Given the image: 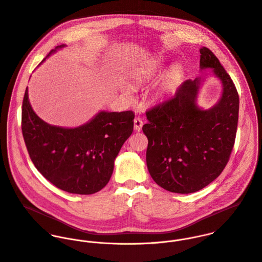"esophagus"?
Instances as JSON below:
<instances>
[{
    "instance_id": "esophagus-1",
    "label": "esophagus",
    "mask_w": 262,
    "mask_h": 262,
    "mask_svg": "<svg viewBox=\"0 0 262 262\" xmlns=\"http://www.w3.org/2000/svg\"><path fill=\"white\" fill-rule=\"evenodd\" d=\"M143 126V120L140 117H136L134 119V128L136 132H141Z\"/></svg>"
}]
</instances>
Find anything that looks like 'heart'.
Here are the masks:
<instances>
[{"instance_id":"obj_1","label":"heart","mask_w":262,"mask_h":262,"mask_svg":"<svg viewBox=\"0 0 262 262\" xmlns=\"http://www.w3.org/2000/svg\"><path fill=\"white\" fill-rule=\"evenodd\" d=\"M158 69H159V67H157V66L145 67V68H143V69L140 71V76H139V78H140L141 80L149 79L150 77L154 76V75L158 72ZM179 75H180V69H179L178 67L173 68V69L170 71V73L168 74L166 80H165V81L163 82V84L161 85V93H162V94H166V93H168V92L171 90L172 84L174 83V81L177 80V78L179 77ZM127 93H128V91H127Z\"/></svg>"}]
</instances>
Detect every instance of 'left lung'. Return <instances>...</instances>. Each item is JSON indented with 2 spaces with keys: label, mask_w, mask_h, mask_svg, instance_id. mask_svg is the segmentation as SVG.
Instances as JSON below:
<instances>
[{
  "label": "left lung",
  "mask_w": 262,
  "mask_h": 262,
  "mask_svg": "<svg viewBox=\"0 0 262 262\" xmlns=\"http://www.w3.org/2000/svg\"><path fill=\"white\" fill-rule=\"evenodd\" d=\"M200 67L212 68L224 85L220 102L209 110L196 105L200 78L184 81L173 97L146 111L148 170L161 188L178 194L197 192L225 169L235 145L239 95L229 73L206 47Z\"/></svg>",
  "instance_id": "8db88e82"
}]
</instances>
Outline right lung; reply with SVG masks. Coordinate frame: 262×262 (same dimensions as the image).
Returning a JSON list of instances; mask_svg holds the SVG:
<instances>
[{"mask_svg":"<svg viewBox=\"0 0 262 262\" xmlns=\"http://www.w3.org/2000/svg\"><path fill=\"white\" fill-rule=\"evenodd\" d=\"M134 118L130 110L102 111L75 128L50 125L32 110L26 88L21 129L32 163L51 184L71 194L90 195L108 184L114 160L133 133Z\"/></svg>","mask_w":262,"mask_h":262,"instance_id":"add662e5","label":"right lung"}]
</instances>
